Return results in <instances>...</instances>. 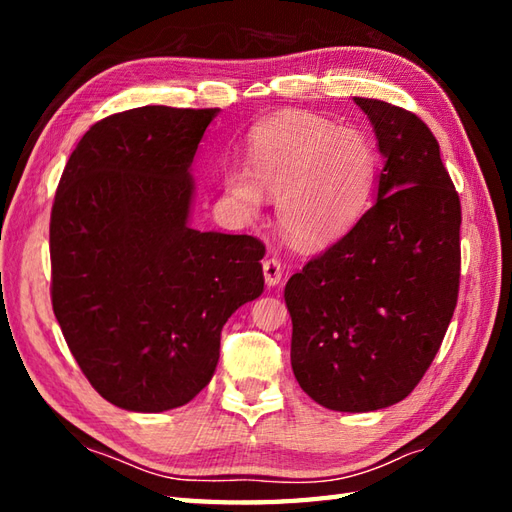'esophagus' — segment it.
Returning <instances> with one entry per match:
<instances>
[{
  "mask_svg": "<svg viewBox=\"0 0 512 512\" xmlns=\"http://www.w3.org/2000/svg\"><path fill=\"white\" fill-rule=\"evenodd\" d=\"M281 275H284V270H281V262L277 257H266L264 259V277H266V284L268 286H277L281 281Z\"/></svg>",
  "mask_w": 512,
  "mask_h": 512,
  "instance_id": "1",
  "label": "esophagus"
}]
</instances>
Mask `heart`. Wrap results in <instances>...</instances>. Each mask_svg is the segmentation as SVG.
<instances>
[{"label": "heart", "instance_id": "1", "mask_svg": "<svg viewBox=\"0 0 512 512\" xmlns=\"http://www.w3.org/2000/svg\"><path fill=\"white\" fill-rule=\"evenodd\" d=\"M376 173V151L361 132L317 114H281L250 132L246 167L224 169V191L244 215L259 213L264 191L277 195L284 233L321 248L361 220Z\"/></svg>", "mask_w": 512, "mask_h": 512}]
</instances>
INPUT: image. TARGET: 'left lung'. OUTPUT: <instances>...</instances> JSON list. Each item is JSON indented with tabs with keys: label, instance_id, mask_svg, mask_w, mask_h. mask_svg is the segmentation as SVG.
Masks as SVG:
<instances>
[{
	"label": "left lung",
	"instance_id": "1",
	"mask_svg": "<svg viewBox=\"0 0 512 512\" xmlns=\"http://www.w3.org/2000/svg\"><path fill=\"white\" fill-rule=\"evenodd\" d=\"M354 101L385 156L378 200L288 279L284 297L301 389L334 411H376L416 389L447 334L462 209L431 129L398 105Z\"/></svg>",
	"mask_w": 512,
	"mask_h": 512
}]
</instances>
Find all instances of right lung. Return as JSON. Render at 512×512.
I'll return each mask as SVG.
<instances>
[{"label":"right lung","instance_id":"1","mask_svg":"<svg viewBox=\"0 0 512 512\" xmlns=\"http://www.w3.org/2000/svg\"><path fill=\"white\" fill-rule=\"evenodd\" d=\"M217 112L107 116L54 193V317L90 385L121 409L187 405L209 385L228 317L264 292V242L189 226V167Z\"/></svg>","mask_w":512,"mask_h":512}]
</instances>
